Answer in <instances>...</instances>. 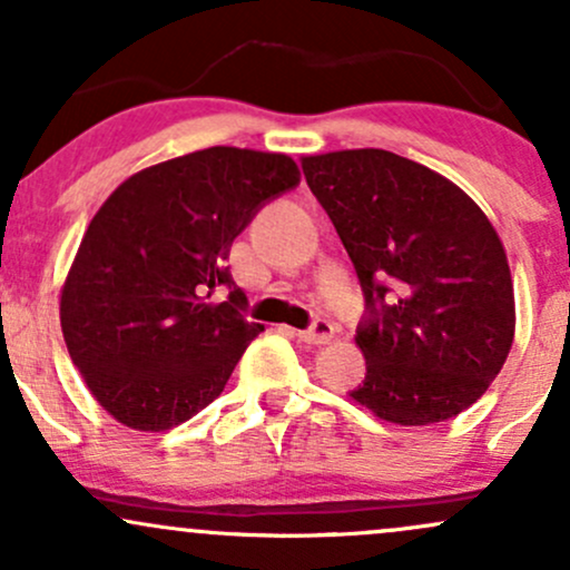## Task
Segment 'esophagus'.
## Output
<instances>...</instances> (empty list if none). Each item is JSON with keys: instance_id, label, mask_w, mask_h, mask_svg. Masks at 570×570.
I'll return each instance as SVG.
<instances>
[{"instance_id": "obj_1", "label": "esophagus", "mask_w": 570, "mask_h": 570, "mask_svg": "<svg viewBox=\"0 0 570 570\" xmlns=\"http://www.w3.org/2000/svg\"><path fill=\"white\" fill-rule=\"evenodd\" d=\"M297 335L307 345H324V343H330L332 337H335V324L326 322V318H316V322L307 326V330L297 332Z\"/></svg>"}]
</instances>
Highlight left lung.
Returning <instances> with one entry per match:
<instances>
[{
  "mask_svg": "<svg viewBox=\"0 0 570 570\" xmlns=\"http://www.w3.org/2000/svg\"><path fill=\"white\" fill-rule=\"evenodd\" d=\"M303 174L364 294L356 343L367 375L351 396L402 426L472 407L514 340L507 254L480 206L385 149L313 155Z\"/></svg>",
  "mask_w": 570,
  "mask_h": 570,
  "instance_id": "obj_1",
  "label": "left lung"
}]
</instances>
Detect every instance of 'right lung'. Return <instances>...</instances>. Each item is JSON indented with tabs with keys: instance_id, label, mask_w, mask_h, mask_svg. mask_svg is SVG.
<instances>
[{
	"instance_id": "add662e5",
	"label": "right lung",
	"mask_w": 570,
	"mask_h": 570,
	"mask_svg": "<svg viewBox=\"0 0 570 570\" xmlns=\"http://www.w3.org/2000/svg\"><path fill=\"white\" fill-rule=\"evenodd\" d=\"M297 185L286 155L208 147L144 168L98 208L63 284L61 330L109 415L166 431L222 394L263 332L246 318L230 246ZM219 285L228 299L208 304Z\"/></svg>"
}]
</instances>
